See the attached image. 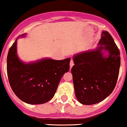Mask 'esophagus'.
Returning <instances> with one entry per match:
<instances>
[{"mask_svg":"<svg viewBox=\"0 0 127 127\" xmlns=\"http://www.w3.org/2000/svg\"><path fill=\"white\" fill-rule=\"evenodd\" d=\"M73 65H74V62H73V60H71L70 62V69H71Z\"/></svg>","mask_w":127,"mask_h":127,"instance_id":"obj_1","label":"esophagus"}]
</instances>
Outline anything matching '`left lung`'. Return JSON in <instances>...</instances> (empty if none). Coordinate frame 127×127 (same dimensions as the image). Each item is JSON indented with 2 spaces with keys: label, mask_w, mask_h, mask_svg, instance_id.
<instances>
[{
  "label": "left lung",
  "mask_w": 127,
  "mask_h": 127,
  "mask_svg": "<svg viewBox=\"0 0 127 127\" xmlns=\"http://www.w3.org/2000/svg\"><path fill=\"white\" fill-rule=\"evenodd\" d=\"M95 50L81 52L73 57L71 69L75 95L84 105L102 101L113 92L118 78L120 53L112 36L102 31ZM107 51L104 55L103 50Z\"/></svg>",
  "instance_id": "8db88e82"
}]
</instances>
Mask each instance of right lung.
<instances>
[{
	"label": "right lung",
	"instance_id": "obj_1",
	"mask_svg": "<svg viewBox=\"0 0 127 127\" xmlns=\"http://www.w3.org/2000/svg\"><path fill=\"white\" fill-rule=\"evenodd\" d=\"M17 39L10 48L7 58L10 86L22 101L29 104H44L54 97L63 75L69 70L70 58H43L26 64L18 57Z\"/></svg>",
	"mask_w": 127,
	"mask_h": 127
}]
</instances>
